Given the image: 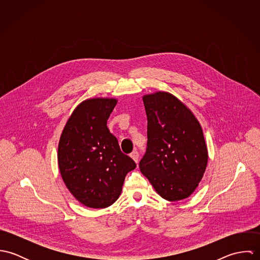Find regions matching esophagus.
<instances>
[{"label": "esophagus", "instance_id": "obj_1", "mask_svg": "<svg viewBox=\"0 0 260 260\" xmlns=\"http://www.w3.org/2000/svg\"><path fill=\"white\" fill-rule=\"evenodd\" d=\"M130 157L134 160L135 163H138V159H139V153L137 151H133L131 154H130Z\"/></svg>", "mask_w": 260, "mask_h": 260}]
</instances>
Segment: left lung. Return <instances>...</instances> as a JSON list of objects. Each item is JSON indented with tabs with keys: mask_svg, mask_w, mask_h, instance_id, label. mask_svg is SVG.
<instances>
[{
	"mask_svg": "<svg viewBox=\"0 0 260 260\" xmlns=\"http://www.w3.org/2000/svg\"><path fill=\"white\" fill-rule=\"evenodd\" d=\"M142 99L148 142L140 171L162 198H188L201 181L208 162L201 125L185 104L168 92L146 94Z\"/></svg>",
	"mask_w": 260,
	"mask_h": 260,
	"instance_id": "left-lung-1",
	"label": "left lung"
}]
</instances>
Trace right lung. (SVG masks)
Here are the masks:
<instances>
[{"mask_svg": "<svg viewBox=\"0 0 260 260\" xmlns=\"http://www.w3.org/2000/svg\"><path fill=\"white\" fill-rule=\"evenodd\" d=\"M118 100L90 98L72 112L58 146L62 179L75 198L89 208L102 209L120 196L135 162L120 150L107 120Z\"/></svg>", "mask_w": 260, "mask_h": 260, "instance_id": "add662e5", "label": "right lung"}]
</instances>
